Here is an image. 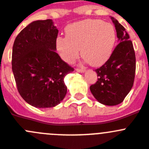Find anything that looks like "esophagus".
<instances>
[{"mask_svg": "<svg viewBox=\"0 0 149 149\" xmlns=\"http://www.w3.org/2000/svg\"><path fill=\"white\" fill-rule=\"evenodd\" d=\"M76 70L79 73H84L85 72V69H84V68H76Z\"/></svg>", "mask_w": 149, "mask_h": 149, "instance_id": "esophagus-1", "label": "esophagus"}]
</instances>
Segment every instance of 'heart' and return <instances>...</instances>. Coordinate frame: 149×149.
<instances>
[{"mask_svg":"<svg viewBox=\"0 0 149 149\" xmlns=\"http://www.w3.org/2000/svg\"><path fill=\"white\" fill-rule=\"evenodd\" d=\"M116 42L113 26L100 19L73 23L66 29V37L56 38V47L63 60L71 64L79 54L92 66L103 65L109 58Z\"/></svg>","mask_w":149,"mask_h":149,"instance_id":"b5f03b06","label":"heart"}]
</instances>
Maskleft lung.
I'll list each match as a JSON object with an SVG mask.
<instances>
[{"instance_id": "1", "label": "left lung", "mask_w": 149, "mask_h": 149, "mask_svg": "<svg viewBox=\"0 0 149 149\" xmlns=\"http://www.w3.org/2000/svg\"><path fill=\"white\" fill-rule=\"evenodd\" d=\"M116 28L119 44L109 59L95 70L98 81L90 87L91 93L99 102L105 105H116L124 100L134 84L136 57L129 35L117 20L111 17Z\"/></svg>"}]
</instances>
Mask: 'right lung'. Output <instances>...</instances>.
Masks as SVG:
<instances>
[{"label": "right lung", "instance_id": "add662e5", "mask_svg": "<svg viewBox=\"0 0 149 149\" xmlns=\"http://www.w3.org/2000/svg\"><path fill=\"white\" fill-rule=\"evenodd\" d=\"M58 30L51 19L36 21L14 41L12 69L21 97L36 108H53L67 93L64 78L73 71L56 52Z\"/></svg>", "mask_w": 149, "mask_h": 149}]
</instances>
